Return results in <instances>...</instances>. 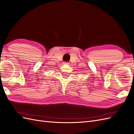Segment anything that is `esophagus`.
Returning a JSON list of instances; mask_svg holds the SVG:
<instances>
[{
  "label": "esophagus",
  "instance_id": "esophagus-1",
  "mask_svg": "<svg viewBox=\"0 0 134 134\" xmlns=\"http://www.w3.org/2000/svg\"><path fill=\"white\" fill-rule=\"evenodd\" d=\"M64 64H68V62H64L63 63Z\"/></svg>",
  "mask_w": 134,
  "mask_h": 134
}]
</instances>
